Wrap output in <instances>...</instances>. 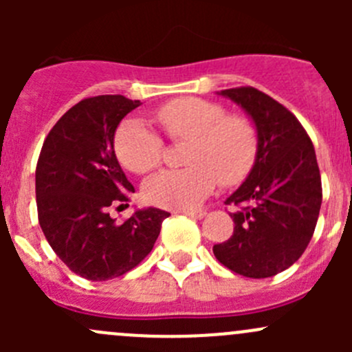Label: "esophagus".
<instances>
[{
  "instance_id": "esophagus-1",
  "label": "esophagus",
  "mask_w": 352,
  "mask_h": 352,
  "mask_svg": "<svg viewBox=\"0 0 352 352\" xmlns=\"http://www.w3.org/2000/svg\"><path fill=\"white\" fill-rule=\"evenodd\" d=\"M182 214L189 216V218L192 219H202L206 216L204 211H182Z\"/></svg>"
}]
</instances>
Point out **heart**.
<instances>
[{
    "mask_svg": "<svg viewBox=\"0 0 352 352\" xmlns=\"http://www.w3.org/2000/svg\"><path fill=\"white\" fill-rule=\"evenodd\" d=\"M155 119L173 141L187 140L184 168H168L144 184V199L160 208L186 211L199 206L216 182L240 184L250 173L258 151L254 122L226 113L221 104L182 97L156 109ZM113 151L124 168L148 173L162 163L163 140L141 120H124L113 138Z\"/></svg>",
    "mask_w": 352,
    "mask_h": 352,
    "instance_id": "b5f03b06",
    "label": "heart"
}]
</instances>
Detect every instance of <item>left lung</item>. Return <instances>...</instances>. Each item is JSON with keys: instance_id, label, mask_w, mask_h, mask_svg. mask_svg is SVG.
<instances>
[{"instance_id": "1", "label": "left lung", "mask_w": 352, "mask_h": 352, "mask_svg": "<svg viewBox=\"0 0 352 352\" xmlns=\"http://www.w3.org/2000/svg\"><path fill=\"white\" fill-rule=\"evenodd\" d=\"M242 105L258 134V151L247 180L226 199L235 228L212 247L225 267L245 278H271L293 265L314 236L322 204L315 148L285 105L254 87L223 90Z\"/></svg>"}]
</instances>
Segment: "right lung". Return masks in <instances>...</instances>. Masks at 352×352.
Segmentation results:
<instances>
[{
	"mask_svg": "<svg viewBox=\"0 0 352 352\" xmlns=\"http://www.w3.org/2000/svg\"><path fill=\"white\" fill-rule=\"evenodd\" d=\"M140 100L98 95L73 105L42 144L35 168L38 223L59 258L90 281L119 278L151 252L170 212L140 209L117 225L134 187L117 162L113 134Z\"/></svg>",
	"mask_w": 352,
	"mask_h": 352,
	"instance_id": "right-lung-1",
	"label": "right lung"
}]
</instances>
